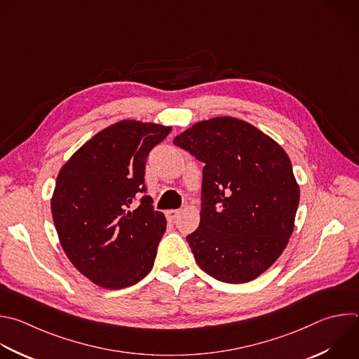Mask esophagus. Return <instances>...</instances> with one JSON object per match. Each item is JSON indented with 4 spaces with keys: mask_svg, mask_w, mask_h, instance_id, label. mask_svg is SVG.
I'll return each instance as SVG.
<instances>
[{
    "mask_svg": "<svg viewBox=\"0 0 359 359\" xmlns=\"http://www.w3.org/2000/svg\"><path fill=\"white\" fill-rule=\"evenodd\" d=\"M179 210H168L165 214H166V218H168V221H175L176 219V217L179 215Z\"/></svg>",
    "mask_w": 359,
    "mask_h": 359,
    "instance_id": "esophagus-1",
    "label": "esophagus"
}]
</instances>
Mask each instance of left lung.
Masks as SVG:
<instances>
[{
  "mask_svg": "<svg viewBox=\"0 0 359 359\" xmlns=\"http://www.w3.org/2000/svg\"><path fill=\"white\" fill-rule=\"evenodd\" d=\"M204 163L200 225L186 236L198 266L247 283L280 257L293 232L299 186L286 152L231 116L194 124L173 140Z\"/></svg>",
  "mask_w": 359,
  "mask_h": 359,
  "instance_id": "left-lung-1",
  "label": "left lung"
}]
</instances>
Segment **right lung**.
Wrapping results in <instances>:
<instances>
[{"instance_id":"1","label":"right lung","mask_w":359,"mask_h":359,"mask_svg":"<svg viewBox=\"0 0 359 359\" xmlns=\"http://www.w3.org/2000/svg\"><path fill=\"white\" fill-rule=\"evenodd\" d=\"M172 128L114 124L87 141L60 169L50 201L63 251L74 268L105 289H123L152 269L166 231L147 194L149 152Z\"/></svg>"}]
</instances>
